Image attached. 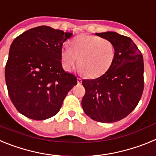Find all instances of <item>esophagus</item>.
I'll return each instance as SVG.
<instances>
[{
    "label": "esophagus",
    "mask_w": 156,
    "mask_h": 156,
    "mask_svg": "<svg viewBox=\"0 0 156 156\" xmlns=\"http://www.w3.org/2000/svg\"><path fill=\"white\" fill-rule=\"evenodd\" d=\"M77 83H78V84H81V83H82V80H81L80 78H78V79H77Z\"/></svg>",
    "instance_id": "esophagus-1"
}]
</instances>
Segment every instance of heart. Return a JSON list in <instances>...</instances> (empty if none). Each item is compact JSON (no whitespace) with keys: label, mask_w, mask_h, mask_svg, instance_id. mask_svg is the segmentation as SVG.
I'll list each match as a JSON object with an SVG mask.
<instances>
[{"label":"heart","mask_w":156,"mask_h":156,"mask_svg":"<svg viewBox=\"0 0 156 156\" xmlns=\"http://www.w3.org/2000/svg\"><path fill=\"white\" fill-rule=\"evenodd\" d=\"M115 57V48L111 41L87 34L76 37L71 48L64 47L61 53L65 69L71 71L78 64L80 71L89 78L104 75L112 66Z\"/></svg>","instance_id":"1"}]
</instances>
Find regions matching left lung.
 <instances>
[{"label": "left lung", "mask_w": 156, "mask_h": 156, "mask_svg": "<svg viewBox=\"0 0 156 156\" xmlns=\"http://www.w3.org/2000/svg\"><path fill=\"white\" fill-rule=\"evenodd\" d=\"M95 34L113 44L115 60L104 75L83 80L86 93L81 104L90 119L105 123L117 122L129 115L141 98L143 56L129 37L111 31Z\"/></svg>", "instance_id": "obj_1"}]
</instances>
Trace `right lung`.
<instances>
[{
	"label": "right lung",
	"mask_w": 156,
	"mask_h": 156,
	"mask_svg": "<svg viewBox=\"0 0 156 156\" xmlns=\"http://www.w3.org/2000/svg\"><path fill=\"white\" fill-rule=\"evenodd\" d=\"M73 35L41 26L14 40L5 66L9 97L25 116L44 120L58 112L76 77L62 66L63 43Z\"/></svg>",
	"instance_id": "add662e5"
}]
</instances>
